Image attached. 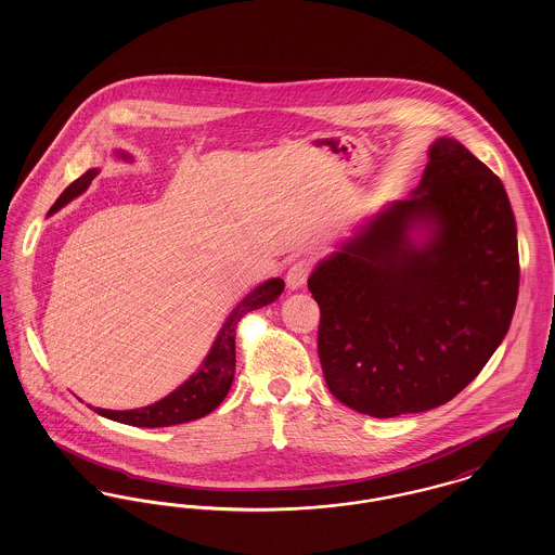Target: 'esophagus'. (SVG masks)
<instances>
[{
	"label": "esophagus",
	"instance_id": "esophagus-1",
	"mask_svg": "<svg viewBox=\"0 0 555 555\" xmlns=\"http://www.w3.org/2000/svg\"><path fill=\"white\" fill-rule=\"evenodd\" d=\"M310 272H312V262H310V260H297L295 264L291 266L289 272H287V285H289V289L301 287V285L308 281Z\"/></svg>",
	"mask_w": 555,
	"mask_h": 555
}]
</instances>
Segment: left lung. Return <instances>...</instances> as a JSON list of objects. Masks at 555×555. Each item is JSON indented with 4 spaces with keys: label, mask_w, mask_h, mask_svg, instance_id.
<instances>
[{
    "label": "left lung",
    "mask_w": 555,
    "mask_h": 555,
    "mask_svg": "<svg viewBox=\"0 0 555 555\" xmlns=\"http://www.w3.org/2000/svg\"><path fill=\"white\" fill-rule=\"evenodd\" d=\"M431 224L421 248L406 231ZM520 285L502 181L457 141L433 143L421 186L318 266V358L331 393L374 418L448 403L489 362Z\"/></svg>",
    "instance_id": "obj_1"
}]
</instances>
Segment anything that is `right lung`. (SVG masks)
Wrapping results in <instances>:
<instances>
[{
	"label": "right lung",
	"mask_w": 555,
	"mask_h": 555,
	"mask_svg": "<svg viewBox=\"0 0 555 555\" xmlns=\"http://www.w3.org/2000/svg\"><path fill=\"white\" fill-rule=\"evenodd\" d=\"M95 175H98V170H87L73 185L66 186L64 193L55 199V204L50 208V214L60 210L68 202H73L95 179ZM283 289H285L283 279H270L258 289L251 291L233 310V314L224 322V326L220 328L202 369L197 370L179 389H175L170 396L159 399L147 408H139V410H127V412L102 410V408H93V410L109 421L131 424V426H143V428L189 423V421H197V418L210 414L211 410L218 408L220 401L229 393L233 376H235V333H237L238 320L247 312L264 308L270 301H274L283 293Z\"/></svg>",
	"instance_id": "right-lung-1"
}]
</instances>
